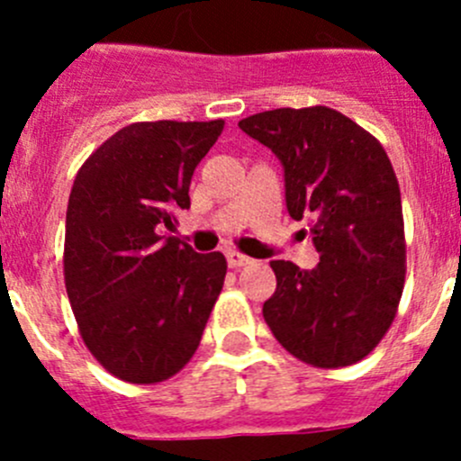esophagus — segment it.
Returning a JSON list of instances; mask_svg holds the SVG:
<instances>
[{"label": "esophagus", "mask_w": 461, "mask_h": 461, "mask_svg": "<svg viewBox=\"0 0 461 461\" xmlns=\"http://www.w3.org/2000/svg\"><path fill=\"white\" fill-rule=\"evenodd\" d=\"M249 263H252V258L245 257V254L227 252V265H230V267H243V265H249Z\"/></svg>", "instance_id": "obj_1"}]
</instances>
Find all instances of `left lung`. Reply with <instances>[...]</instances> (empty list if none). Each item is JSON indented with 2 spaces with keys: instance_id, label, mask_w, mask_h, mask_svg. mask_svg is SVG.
<instances>
[{
  "instance_id": "left-lung-1",
  "label": "left lung",
  "mask_w": 461,
  "mask_h": 461,
  "mask_svg": "<svg viewBox=\"0 0 461 461\" xmlns=\"http://www.w3.org/2000/svg\"><path fill=\"white\" fill-rule=\"evenodd\" d=\"M285 171V203L308 218L314 269L272 260L276 292L263 317L276 341L317 368L364 359L397 314L406 278L402 194L384 147L328 106L274 109L240 120Z\"/></svg>"
}]
</instances>
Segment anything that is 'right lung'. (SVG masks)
I'll use <instances>...</instances> for the list:
<instances>
[{"label": "right lung", "mask_w": 461, "mask_h": 461, "mask_svg": "<svg viewBox=\"0 0 461 461\" xmlns=\"http://www.w3.org/2000/svg\"><path fill=\"white\" fill-rule=\"evenodd\" d=\"M225 122H133L102 142L73 180L64 283L82 341L129 384H158L187 366L222 290L227 260L176 236L194 169Z\"/></svg>", "instance_id": "right-lung-1"}]
</instances>
